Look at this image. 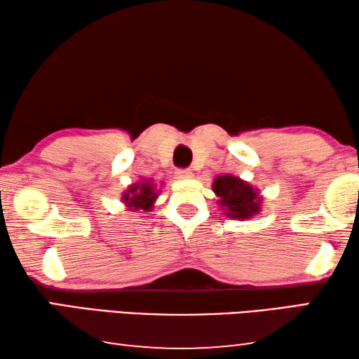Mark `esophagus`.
Here are the masks:
<instances>
[{
	"instance_id": "34e87169",
	"label": "esophagus",
	"mask_w": 359,
	"mask_h": 359,
	"mask_svg": "<svg viewBox=\"0 0 359 359\" xmlns=\"http://www.w3.org/2000/svg\"><path fill=\"white\" fill-rule=\"evenodd\" d=\"M193 177V172L190 171V169H179L177 172H175V179L179 180H188Z\"/></svg>"
}]
</instances>
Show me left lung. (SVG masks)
<instances>
[{
    "label": "left lung",
    "mask_w": 359,
    "mask_h": 359,
    "mask_svg": "<svg viewBox=\"0 0 359 359\" xmlns=\"http://www.w3.org/2000/svg\"><path fill=\"white\" fill-rule=\"evenodd\" d=\"M212 190L219 198L218 204L221 205V210H224L226 217L248 219L260 212L262 198L259 196L257 188L236 175H218L213 180Z\"/></svg>",
    "instance_id": "left-lung-1"
}]
</instances>
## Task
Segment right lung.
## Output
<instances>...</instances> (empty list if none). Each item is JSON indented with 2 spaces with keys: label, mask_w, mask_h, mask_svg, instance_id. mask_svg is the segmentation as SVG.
Returning a JSON list of instances; mask_svg holds the SVG:
<instances>
[{
  "label": "right lung",
  "mask_w": 359,
  "mask_h": 359,
  "mask_svg": "<svg viewBox=\"0 0 359 359\" xmlns=\"http://www.w3.org/2000/svg\"><path fill=\"white\" fill-rule=\"evenodd\" d=\"M158 198V191L152 184V179H142L136 184L130 185L122 193L121 201L126 204L128 210H152L155 199Z\"/></svg>",
  "instance_id": "1"
}]
</instances>
